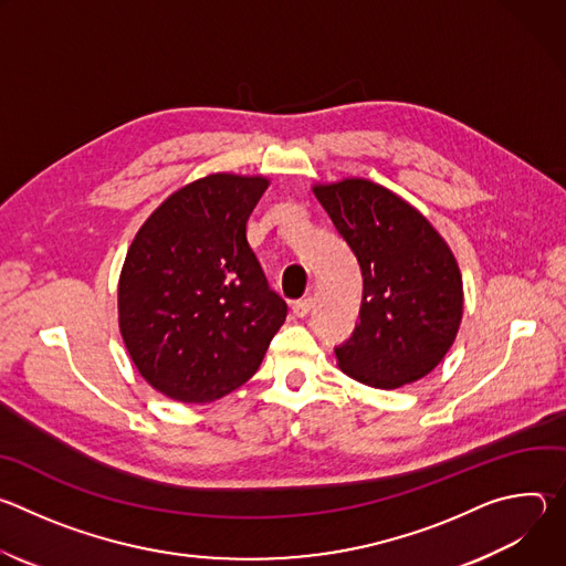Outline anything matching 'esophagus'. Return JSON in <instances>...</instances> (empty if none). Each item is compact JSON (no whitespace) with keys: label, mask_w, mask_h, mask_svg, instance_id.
<instances>
[{"label":"esophagus","mask_w":566,"mask_h":566,"mask_svg":"<svg viewBox=\"0 0 566 566\" xmlns=\"http://www.w3.org/2000/svg\"><path fill=\"white\" fill-rule=\"evenodd\" d=\"M308 311H311V300H308V297H304V300H297V302L293 304V313H295L297 317H304V315H308Z\"/></svg>","instance_id":"obj_1"}]
</instances>
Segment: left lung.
Wrapping results in <instances>:
<instances>
[{"label": "left lung", "instance_id": "1", "mask_svg": "<svg viewBox=\"0 0 566 566\" xmlns=\"http://www.w3.org/2000/svg\"><path fill=\"white\" fill-rule=\"evenodd\" d=\"M311 190L363 273L360 322L336 349L338 367L376 389L421 380L446 358L463 315V280L448 241L412 203L369 179Z\"/></svg>", "mask_w": 566, "mask_h": 566}]
</instances>
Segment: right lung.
<instances>
[{
	"mask_svg": "<svg viewBox=\"0 0 566 566\" xmlns=\"http://www.w3.org/2000/svg\"><path fill=\"white\" fill-rule=\"evenodd\" d=\"M262 175L214 172L175 190L138 228L118 280V327L138 374L181 402L244 385L286 319L249 247Z\"/></svg>",
	"mask_w": 566,
	"mask_h": 566,
	"instance_id": "add662e5",
	"label": "right lung"
}]
</instances>
